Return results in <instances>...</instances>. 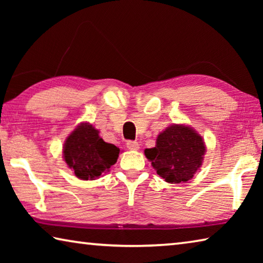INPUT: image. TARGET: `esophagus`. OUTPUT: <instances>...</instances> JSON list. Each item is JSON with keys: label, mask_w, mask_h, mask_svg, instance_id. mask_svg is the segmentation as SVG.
<instances>
[{"label": "esophagus", "mask_w": 263, "mask_h": 263, "mask_svg": "<svg viewBox=\"0 0 263 263\" xmlns=\"http://www.w3.org/2000/svg\"><path fill=\"white\" fill-rule=\"evenodd\" d=\"M126 147L130 151H138L139 149V144L137 141H127L126 142Z\"/></svg>", "instance_id": "34e87169"}]
</instances>
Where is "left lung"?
Listing matches in <instances>:
<instances>
[{
  "mask_svg": "<svg viewBox=\"0 0 263 263\" xmlns=\"http://www.w3.org/2000/svg\"><path fill=\"white\" fill-rule=\"evenodd\" d=\"M205 151V142L194 128L174 124L160 133L155 147L146 148L145 155L160 177L168 183H181L193 179Z\"/></svg>",
  "mask_w": 263,
  "mask_h": 263,
  "instance_id": "obj_1",
  "label": "left lung"
}]
</instances>
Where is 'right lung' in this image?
Returning a JSON list of instances; mask_svg holds the SVG:
<instances>
[{"mask_svg":"<svg viewBox=\"0 0 263 263\" xmlns=\"http://www.w3.org/2000/svg\"><path fill=\"white\" fill-rule=\"evenodd\" d=\"M99 130L81 123L66 138L62 157L80 180H96L116 163L119 148L105 142Z\"/></svg>","mask_w":263,"mask_h":263,"instance_id":"right-lung-1","label":"right lung"}]
</instances>
